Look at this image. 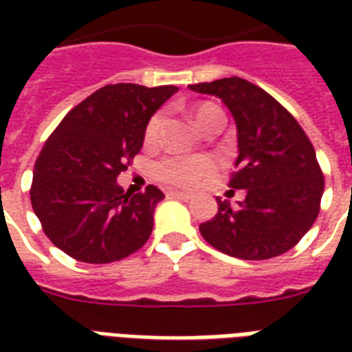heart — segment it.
<instances>
[{
    "label": "heart",
    "instance_id": "heart-1",
    "mask_svg": "<svg viewBox=\"0 0 352 352\" xmlns=\"http://www.w3.org/2000/svg\"><path fill=\"white\" fill-rule=\"evenodd\" d=\"M171 171H173V177H177L184 186H192L211 175V168L201 160L177 162Z\"/></svg>",
    "mask_w": 352,
    "mask_h": 352
}]
</instances>
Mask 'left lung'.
<instances>
[{
  "instance_id": "8db88e82",
  "label": "left lung",
  "mask_w": 352,
  "mask_h": 352,
  "mask_svg": "<svg viewBox=\"0 0 352 352\" xmlns=\"http://www.w3.org/2000/svg\"><path fill=\"white\" fill-rule=\"evenodd\" d=\"M171 87L107 85L72 109L37 156L32 207L45 236L87 264H109L139 251L153 234L164 192L118 175L141 151L151 116Z\"/></svg>"
}]
</instances>
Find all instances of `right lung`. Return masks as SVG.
I'll list each match as a JSON object with an SVG mask.
<instances>
[{
	"label": "right lung",
	"mask_w": 352,
	"mask_h": 352,
	"mask_svg": "<svg viewBox=\"0 0 352 352\" xmlns=\"http://www.w3.org/2000/svg\"><path fill=\"white\" fill-rule=\"evenodd\" d=\"M221 98L237 124L239 156L230 190L199 232L217 251L267 260L290 251L317 221L324 177L315 148L287 109L239 77L194 85Z\"/></svg>",
	"instance_id": "obj_1"
}]
</instances>
